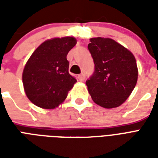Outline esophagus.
Masks as SVG:
<instances>
[{"mask_svg":"<svg viewBox=\"0 0 158 158\" xmlns=\"http://www.w3.org/2000/svg\"><path fill=\"white\" fill-rule=\"evenodd\" d=\"M85 73H80V74L78 75V79H79V81H84V80H85Z\"/></svg>","mask_w":158,"mask_h":158,"instance_id":"esophagus-1","label":"esophagus"}]
</instances>
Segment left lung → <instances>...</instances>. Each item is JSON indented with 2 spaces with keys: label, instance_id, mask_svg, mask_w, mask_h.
<instances>
[{
  "label": "left lung",
  "instance_id": "1",
  "mask_svg": "<svg viewBox=\"0 0 158 158\" xmlns=\"http://www.w3.org/2000/svg\"><path fill=\"white\" fill-rule=\"evenodd\" d=\"M88 49L95 70L86 80L91 98L105 108L119 106L135 87L138 69L135 56L128 49L109 38H92Z\"/></svg>",
  "mask_w": 158,
  "mask_h": 158
}]
</instances>
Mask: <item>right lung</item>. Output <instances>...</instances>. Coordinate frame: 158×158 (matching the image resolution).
Instances as JSON below:
<instances>
[{
  "label": "right lung",
  "instance_id": "obj_1",
  "mask_svg": "<svg viewBox=\"0 0 158 158\" xmlns=\"http://www.w3.org/2000/svg\"><path fill=\"white\" fill-rule=\"evenodd\" d=\"M73 37L54 38L43 42L33 52L23 73L26 96L37 106L53 109L66 99L77 82L69 73L67 55L76 45Z\"/></svg>",
  "mask_w": 158,
  "mask_h": 158
}]
</instances>
